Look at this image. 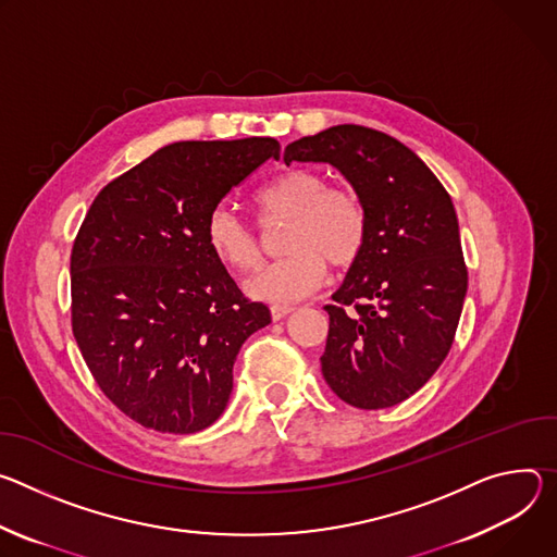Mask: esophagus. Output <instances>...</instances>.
<instances>
[{"instance_id": "esophagus-1", "label": "esophagus", "mask_w": 557, "mask_h": 557, "mask_svg": "<svg viewBox=\"0 0 557 557\" xmlns=\"http://www.w3.org/2000/svg\"><path fill=\"white\" fill-rule=\"evenodd\" d=\"M270 312H272L274 321H281V319H285L292 312V307L289 305H272Z\"/></svg>"}]
</instances>
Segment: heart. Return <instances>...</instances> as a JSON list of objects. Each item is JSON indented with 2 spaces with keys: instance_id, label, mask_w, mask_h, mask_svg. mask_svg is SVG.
I'll list each match as a JSON object with an SVG mask.
<instances>
[{
  "instance_id": "heart-1",
  "label": "heart",
  "mask_w": 557,
  "mask_h": 557,
  "mask_svg": "<svg viewBox=\"0 0 557 557\" xmlns=\"http://www.w3.org/2000/svg\"><path fill=\"white\" fill-rule=\"evenodd\" d=\"M261 223L289 219L283 236L287 257L268 265L247 283L259 300L287 305L312 294L325 278L327 263L351 268L364 252L369 216L362 199L312 168H292L255 195ZM206 243L225 268L250 274L263 263V240L227 208H216L206 221Z\"/></svg>"
}]
</instances>
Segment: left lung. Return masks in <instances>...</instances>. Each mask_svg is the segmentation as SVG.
<instances>
[{"mask_svg": "<svg viewBox=\"0 0 557 557\" xmlns=\"http://www.w3.org/2000/svg\"><path fill=\"white\" fill-rule=\"evenodd\" d=\"M283 161L332 163L367 208L364 252L325 305L321 369L347 405L394 407L434 376L458 330L467 265L451 197L405 144L354 123L289 144Z\"/></svg>", "mask_w": 557, "mask_h": 557, "instance_id": "left-lung-1", "label": "left lung"}]
</instances>
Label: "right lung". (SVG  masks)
<instances>
[{
    "instance_id": "add662e5",
    "label": "right lung",
    "mask_w": 557,
    "mask_h": 557,
    "mask_svg": "<svg viewBox=\"0 0 557 557\" xmlns=\"http://www.w3.org/2000/svg\"><path fill=\"white\" fill-rule=\"evenodd\" d=\"M281 146L178 141L112 178L71 255V323L103 396L146 429L195 434L225 409L245 338L272 317L206 243L212 210Z\"/></svg>"
}]
</instances>
